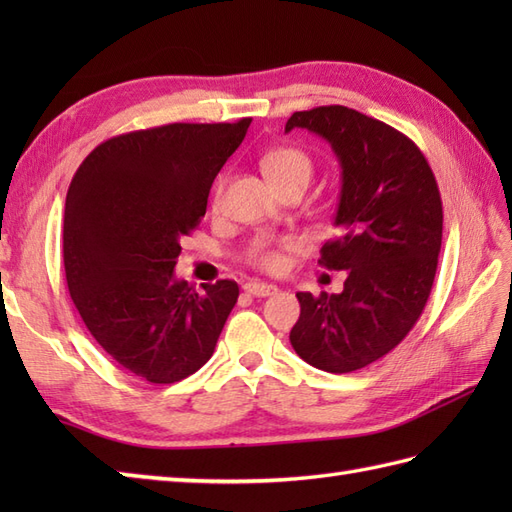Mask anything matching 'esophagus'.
Here are the masks:
<instances>
[{
  "instance_id": "obj_1",
  "label": "esophagus",
  "mask_w": 512,
  "mask_h": 512,
  "mask_svg": "<svg viewBox=\"0 0 512 512\" xmlns=\"http://www.w3.org/2000/svg\"><path fill=\"white\" fill-rule=\"evenodd\" d=\"M244 292L253 297H270L277 292V286L264 284V281H248V284H244Z\"/></svg>"
}]
</instances>
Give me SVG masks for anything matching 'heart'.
<instances>
[{"mask_svg":"<svg viewBox=\"0 0 512 512\" xmlns=\"http://www.w3.org/2000/svg\"><path fill=\"white\" fill-rule=\"evenodd\" d=\"M262 169L268 176V180L275 184L279 191H284L288 187H308V182L312 178V158L306 154V151L299 147H277L262 158ZM222 189H224V180L220 178L213 187V204L220 202L222 198ZM297 242L292 237H257L250 242L246 257L248 262L264 268V270H275L281 266V248H290Z\"/></svg>","mask_w":512,"mask_h":512,"instance_id":"heart-1","label":"heart"}]
</instances>
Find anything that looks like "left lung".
<instances>
[{"label": "left lung", "mask_w": 512, "mask_h": 512, "mask_svg": "<svg viewBox=\"0 0 512 512\" xmlns=\"http://www.w3.org/2000/svg\"><path fill=\"white\" fill-rule=\"evenodd\" d=\"M295 127L328 140L339 158V235L319 264L347 277L339 295L297 292L290 343L323 372H356L394 350L427 306L442 246L438 182L413 140L350 107L295 112L286 132Z\"/></svg>", "instance_id": "8db88e82"}]
</instances>
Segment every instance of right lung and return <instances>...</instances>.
I'll list each match as a JSON object with an SVG mask.
<instances>
[{
	"mask_svg": "<svg viewBox=\"0 0 512 512\" xmlns=\"http://www.w3.org/2000/svg\"><path fill=\"white\" fill-rule=\"evenodd\" d=\"M253 118L171 123L105 140L81 162L63 215V266L85 328L156 385L209 361L239 297L231 279L195 292L176 279L180 237L206 213L217 171Z\"/></svg>",
	"mask_w": 512,
	"mask_h": 512,
	"instance_id": "1",
	"label": "right lung"
}]
</instances>
